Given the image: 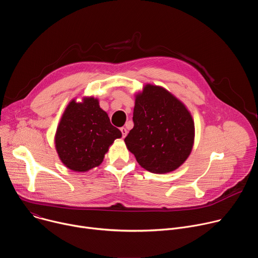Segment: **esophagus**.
Masks as SVG:
<instances>
[{
	"instance_id": "obj_1",
	"label": "esophagus",
	"mask_w": 258,
	"mask_h": 258,
	"mask_svg": "<svg viewBox=\"0 0 258 258\" xmlns=\"http://www.w3.org/2000/svg\"><path fill=\"white\" fill-rule=\"evenodd\" d=\"M120 132L122 134V138H125V136L127 135V131L125 127H120Z\"/></svg>"
}]
</instances>
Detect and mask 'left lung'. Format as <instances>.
I'll return each instance as SVG.
<instances>
[{"mask_svg":"<svg viewBox=\"0 0 258 258\" xmlns=\"http://www.w3.org/2000/svg\"><path fill=\"white\" fill-rule=\"evenodd\" d=\"M133 120L124 142L146 170L173 171L191 154L195 138L192 115L164 88L148 84L136 95Z\"/></svg>","mask_w":258,"mask_h":258,"instance_id":"1","label":"left lung"}]
</instances>
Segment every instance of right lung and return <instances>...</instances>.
Listing matches in <instances>:
<instances>
[{
	"instance_id": "right-lung-1",
	"label": "right lung",
	"mask_w": 258,
	"mask_h": 258,
	"mask_svg": "<svg viewBox=\"0 0 258 258\" xmlns=\"http://www.w3.org/2000/svg\"><path fill=\"white\" fill-rule=\"evenodd\" d=\"M121 132L110 123L99 100L85 97L67 105L55 135V147L62 163L73 171L84 172L99 166L109 147Z\"/></svg>"
}]
</instances>
